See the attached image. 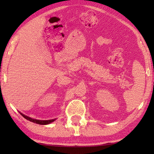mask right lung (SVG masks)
I'll list each match as a JSON object with an SVG mask.
<instances>
[{"instance_id":"obj_1","label":"right lung","mask_w":154,"mask_h":154,"mask_svg":"<svg viewBox=\"0 0 154 154\" xmlns=\"http://www.w3.org/2000/svg\"><path fill=\"white\" fill-rule=\"evenodd\" d=\"M20 114L22 115V116L24 117L25 119H26L27 120H29L30 122H34V123H36V124H41V125L49 124H50V123H51V122H53L54 121L56 120V119H49V120H38V119L31 118H30V117H28L26 116H25V115L22 114V113H20Z\"/></svg>"}]
</instances>
